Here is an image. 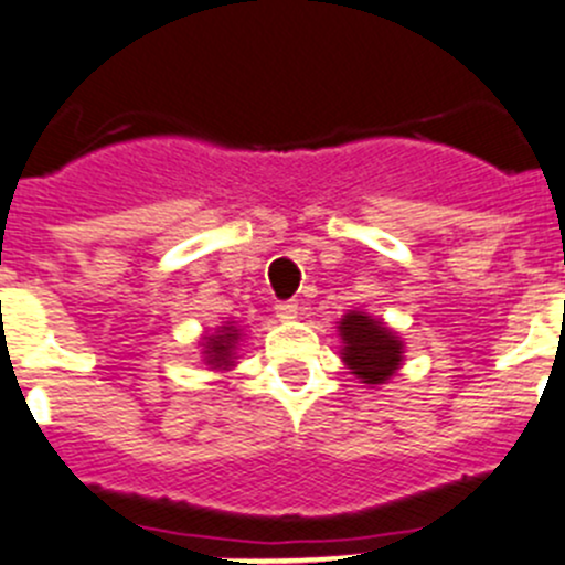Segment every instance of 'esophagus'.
<instances>
[{"label": "esophagus", "mask_w": 565, "mask_h": 565, "mask_svg": "<svg viewBox=\"0 0 565 565\" xmlns=\"http://www.w3.org/2000/svg\"><path fill=\"white\" fill-rule=\"evenodd\" d=\"M276 317L278 320H295L298 317V303L295 300H281V303H276Z\"/></svg>", "instance_id": "obj_1"}]
</instances>
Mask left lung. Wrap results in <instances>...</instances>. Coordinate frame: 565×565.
Returning <instances> with one entry per match:
<instances>
[{"instance_id": "obj_1", "label": "left lung", "mask_w": 565, "mask_h": 565, "mask_svg": "<svg viewBox=\"0 0 565 565\" xmlns=\"http://www.w3.org/2000/svg\"><path fill=\"white\" fill-rule=\"evenodd\" d=\"M337 328L342 337V361L361 383L381 386L399 370L403 342L381 320H372L366 311H348Z\"/></svg>"}]
</instances>
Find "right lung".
Segmentation results:
<instances>
[{"label": "right lung", "instance_id": "add662e5", "mask_svg": "<svg viewBox=\"0 0 565 565\" xmlns=\"http://www.w3.org/2000/svg\"><path fill=\"white\" fill-rule=\"evenodd\" d=\"M239 337H243V331H239L234 322H226V326L217 328L215 333H210V337H204V361L212 366V370H228V366H234V350H237L239 344Z\"/></svg>", "mask_w": 565, "mask_h": 565}]
</instances>
